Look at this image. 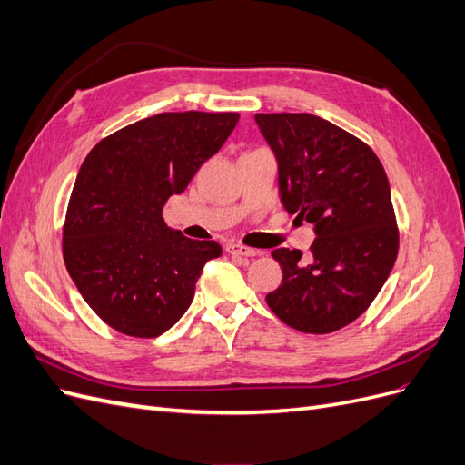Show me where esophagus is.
Instances as JSON below:
<instances>
[{
  "label": "esophagus",
  "instance_id": "obj_1",
  "mask_svg": "<svg viewBox=\"0 0 465 465\" xmlns=\"http://www.w3.org/2000/svg\"><path fill=\"white\" fill-rule=\"evenodd\" d=\"M227 252L231 256H238V258H254L258 254L254 248H248V246H242V244H231L227 248Z\"/></svg>",
  "mask_w": 465,
  "mask_h": 465
}]
</instances>
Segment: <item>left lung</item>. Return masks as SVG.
<instances>
[{"label": "left lung", "mask_w": 465, "mask_h": 465, "mask_svg": "<svg viewBox=\"0 0 465 465\" xmlns=\"http://www.w3.org/2000/svg\"><path fill=\"white\" fill-rule=\"evenodd\" d=\"M256 124L277 157L281 202L316 232L306 256L272 252L283 281L265 302L302 333L341 330L372 304L398 258L384 166L359 137L320 116L256 114Z\"/></svg>", "instance_id": "left-lung-1"}]
</instances>
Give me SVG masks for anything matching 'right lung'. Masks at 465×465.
I'll return each instance as SVG.
<instances>
[{"mask_svg": "<svg viewBox=\"0 0 465 465\" xmlns=\"http://www.w3.org/2000/svg\"><path fill=\"white\" fill-rule=\"evenodd\" d=\"M236 112H163L101 139L69 198L62 252L93 312L116 331L151 340L184 316L215 241L166 227L163 207L223 147Z\"/></svg>", "mask_w": 465, "mask_h": 465, "instance_id": "1", "label": "right lung"}]
</instances>
